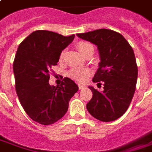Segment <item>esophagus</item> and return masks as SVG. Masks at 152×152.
<instances>
[{
	"mask_svg": "<svg viewBox=\"0 0 152 152\" xmlns=\"http://www.w3.org/2000/svg\"><path fill=\"white\" fill-rule=\"evenodd\" d=\"M84 88H85V85H83V84H78V88L79 89H83Z\"/></svg>",
	"mask_w": 152,
	"mask_h": 152,
	"instance_id": "esophagus-1",
	"label": "esophagus"
}]
</instances>
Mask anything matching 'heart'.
<instances>
[{
  "mask_svg": "<svg viewBox=\"0 0 152 152\" xmlns=\"http://www.w3.org/2000/svg\"><path fill=\"white\" fill-rule=\"evenodd\" d=\"M77 48H78V51L82 54H83L88 48H94V47H93L92 44H90L89 42H79L77 44ZM63 57H64V53H61L60 59H62ZM89 74H90V71L88 69L74 68L69 72L70 77L73 79H74V80L78 81V82H83V81H85Z\"/></svg>",
  "mask_w": 152,
  "mask_h": 152,
  "instance_id": "obj_1",
  "label": "heart"
}]
</instances>
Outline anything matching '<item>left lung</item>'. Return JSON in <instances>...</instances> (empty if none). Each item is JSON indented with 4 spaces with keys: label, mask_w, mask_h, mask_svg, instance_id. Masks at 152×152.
I'll list each match as a JSON object with an SVG mask.
<instances>
[{
    "label": "left lung",
    "mask_w": 152,
    "mask_h": 152,
    "mask_svg": "<svg viewBox=\"0 0 152 152\" xmlns=\"http://www.w3.org/2000/svg\"><path fill=\"white\" fill-rule=\"evenodd\" d=\"M77 36L97 46L100 62L92 80L98 84L104 82L102 92L88 86L93 97L86 108L99 121H115L126 113L135 94L138 69L134 51L123 36L109 29Z\"/></svg>",
    "instance_id": "1"
}]
</instances>
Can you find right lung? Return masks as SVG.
Here are the masks:
<instances>
[{
  "instance_id": "add662e5",
  "label": "right lung",
  "mask_w": 152,
  "mask_h": 152,
  "mask_svg": "<svg viewBox=\"0 0 152 152\" xmlns=\"http://www.w3.org/2000/svg\"><path fill=\"white\" fill-rule=\"evenodd\" d=\"M74 39L53 31L38 30L21 42L13 63L16 91L27 115L41 125L48 126L68 111L70 99L78 87L64 78L60 85L51 86L49 71L57 65L62 51Z\"/></svg>"
}]
</instances>
